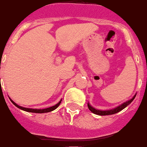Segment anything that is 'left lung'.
<instances>
[{
  "instance_id": "8db88e82",
  "label": "left lung",
  "mask_w": 147,
  "mask_h": 147,
  "mask_svg": "<svg viewBox=\"0 0 147 147\" xmlns=\"http://www.w3.org/2000/svg\"><path fill=\"white\" fill-rule=\"evenodd\" d=\"M136 95L132 97V98L129 100V101H125L124 103H122V105H120L119 106L116 107V108H115V109H109V110H98V109H96L94 108L90 105V104L88 103V107L89 110H90L91 112H93L94 114H96V115H113V114H115V113H118V112H119L120 111H122V109H124L125 108L126 106H128L129 105L131 102H132L134 98H136Z\"/></svg>"
}]
</instances>
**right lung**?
<instances>
[{
	"instance_id": "obj_1",
	"label": "right lung",
	"mask_w": 147,
	"mask_h": 147,
	"mask_svg": "<svg viewBox=\"0 0 147 147\" xmlns=\"http://www.w3.org/2000/svg\"><path fill=\"white\" fill-rule=\"evenodd\" d=\"M10 100H11V101L12 103L14 104L15 106L17 107V108H18V109H22V110H23V111H28V112H33V113H46V112H49V111H53V110H55V109H57V107L59 106V105H60V103H61V101H62V100H60V101H59V102H58L57 105H55L54 106L49 107V108H47V109H28V108H24V107L19 106L18 105H17V104L15 103V102H14V101H12L11 98H10Z\"/></svg>"
}]
</instances>
